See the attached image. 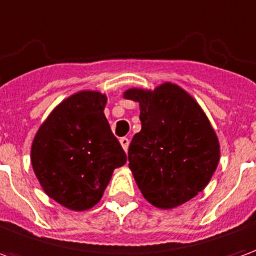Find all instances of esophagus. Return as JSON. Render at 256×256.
<instances>
[{
    "label": "esophagus",
    "instance_id": "34e87169",
    "mask_svg": "<svg viewBox=\"0 0 256 256\" xmlns=\"http://www.w3.org/2000/svg\"><path fill=\"white\" fill-rule=\"evenodd\" d=\"M119 142H120V145H122L123 150H126V152H128V144H130V140H128V137H122V138L119 140Z\"/></svg>",
    "mask_w": 256,
    "mask_h": 256
}]
</instances>
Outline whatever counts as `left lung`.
Returning a JSON list of instances; mask_svg holds the SVG:
<instances>
[{
	"mask_svg": "<svg viewBox=\"0 0 256 256\" xmlns=\"http://www.w3.org/2000/svg\"><path fill=\"white\" fill-rule=\"evenodd\" d=\"M140 104L141 132L128 146V167L155 207L170 210L202 192L220 162V141L198 101L164 82L154 90H126Z\"/></svg>",
	"mask_w": 256,
	"mask_h": 256,
	"instance_id": "left-lung-1",
	"label": "left lung"
}]
</instances>
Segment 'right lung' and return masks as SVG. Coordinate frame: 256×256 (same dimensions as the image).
<instances>
[{"instance_id": "obj_1", "label": "right lung", "mask_w": 256, "mask_h": 256, "mask_svg": "<svg viewBox=\"0 0 256 256\" xmlns=\"http://www.w3.org/2000/svg\"><path fill=\"white\" fill-rule=\"evenodd\" d=\"M106 96L82 90L58 104L31 145V164L44 192L72 211L100 202L126 154L104 115Z\"/></svg>"}]
</instances>
